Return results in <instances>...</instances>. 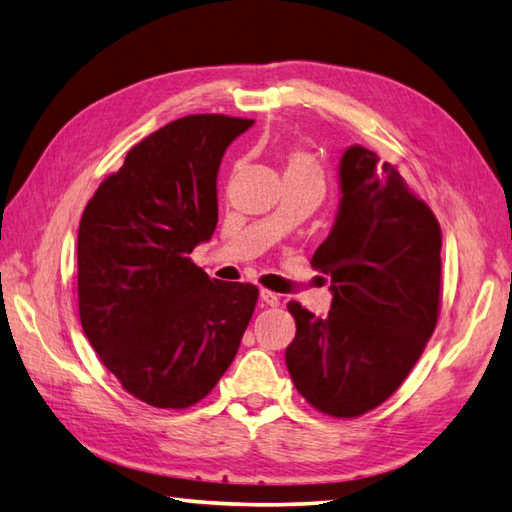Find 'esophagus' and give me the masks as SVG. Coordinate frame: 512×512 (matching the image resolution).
<instances>
[{
    "mask_svg": "<svg viewBox=\"0 0 512 512\" xmlns=\"http://www.w3.org/2000/svg\"><path fill=\"white\" fill-rule=\"evenodd\" d=\"M259 297H262V304L264 306H270V308H277L279 306V295H275L273 290L262 288V293H259Z\"/></svg>",
    "mask_w": 512,
    "mask_h": 512,
    "instance_id": "obj_1",
    "label": "esophagus"
}]
</instances>
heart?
Instances as JSON below:
<instances>
[{
	"label": "heart",
	"mask_w": 512,
	"mask_h": 512,
	"mask_svg": "<svg viewBox=\"0 0 512 512\" xmlns=\"http://www.w3.org/2000/svg\"><path fill=\"white\" fill-rule=\"evenodd\" d=\"M284 175L286 179H319L324 182L322 168H319L313 153L306 148H290L284 155Z\"/></svg>",
	"instance_id": "1"
}]
</instances>
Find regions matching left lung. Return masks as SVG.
I'll use <instances>...</instances> for the list:
<instances>
[{
	"label": "left lung",
	"mask_w": 512,
	"mask_h": 512,
	"mask_svg": "<svg viewBox=\"0 0 512 512\" xmlns=\"http://www.w3.org/2000/svg\"><path fill=\"white\" fill-rule=\"evenodd\" d=\"M342 202L310 266L330 277L333 304L317 317L290 302L293 384L319 413L353 419L404 384L437 326L442 228L399 170L364 146L342 164Z\"/></svg>",
	"instance_id": "left-lung-1"
}]
</instances>
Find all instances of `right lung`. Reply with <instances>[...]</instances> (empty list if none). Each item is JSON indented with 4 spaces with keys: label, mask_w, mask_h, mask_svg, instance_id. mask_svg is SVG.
Wrapping results in <instances>:
<instances>
[{
    "label": "right lung",
    "mask_w": 512,
    "mask_h": 512,
    "mask_svg": "<svg viewBox=\"0 0 512 512\" xmlns=\"http://www.w3.org/2000/svg\"><path fill=\"white\" fill-rule=\"evenodd\" d=\"M253 119L188 115L128 150L88 199L77 235L79 319L126 393L188 408L233 364L253 284L210 279L188 255L217 226V170Z\"/></svg>",
    "instance_id": "1"
}]
</instances>
